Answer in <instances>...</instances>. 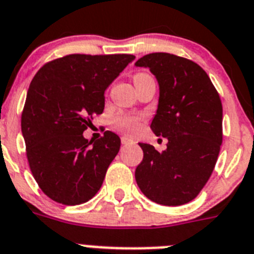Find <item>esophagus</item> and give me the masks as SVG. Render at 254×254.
Returning <instances> with one entry per match:
<instances>
[{
  "label": "esophagus",
  "instance_id": "esophagus-1",
  "mask_svg": "<svg viewBox=\"0 0 254 254\" xmlns=\"http://www.w3.org/2000/svg\"><path fill=\"white\" fill-rule=\"evenodd\" d=\"M121 143H123V144H133V140L129 139L127 137H121Z\"/></svg>",
  "mask_w": 254,
  "mask_h": 254
}]
</instances>
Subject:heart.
Returning a JSON list of instances; mask_svg holds the SVG:
<instances>
[{
    "mask_svg": "<svg viewBox=\"0 0 254 254\" xmlns=\"http://www.w3.org/2000/svg\"><path fill=\"white\" fill-rule=\"evenodd\" d=\"M147 76H148V74L142 73V72L135 73L134 74V84L138 82L139 80H142V78L147 77ZM114 124L117 129H120V130L124 131V133L134 134L139 130L140 117L133 116V115H120V116L115 117Z\"/></svg>",
    "mask_w": 254,
    "mask_h": 254,
    "instance_id": "obj_1",
    "label": "heart"
}]
</instances>
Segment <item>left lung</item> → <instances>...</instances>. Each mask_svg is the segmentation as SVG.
Returning a JSON list of instances; mask_svg holds the SVG:
<instances>
[{"label": "left lung", "mask_w": 254, "mask_h": 254, "mask_svg": "<svg viewBox=\"0 0 254 254\" xmlns=\"http://www.w3.org/2000/svg\"><path fill=\"white\" fill-rule=\"evenodd\" d=\"M150 68L160 86L151 123L167 138V150L139 143L143 160L135 169L140 191L161 205H183L199 195L216 167L222 144V103L209 76L195 62L152 53L135 62Z\"/></svg>", "instance_id": "obj_1"}]
</instances>
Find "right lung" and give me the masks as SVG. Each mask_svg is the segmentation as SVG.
<instances>
[{
    "mask_svg": "<svg viewBox=\"0 0 254 254\" xmlns=\"http://www.w3.org/2000/svg\"><path fill=\"white\" fill-rule=\"evenodd\" d=\"M135 57L69 54L48 62L29 85L22 133L38 187L64 205L99 191L121 140L112 131L94 142L82 133L104 110V90Z\"/></svg>",
    "mask_w": 254,
    "mask_h": 254,
    "instance_id": "1",
    "label": "right lung"
}]
</instances>
